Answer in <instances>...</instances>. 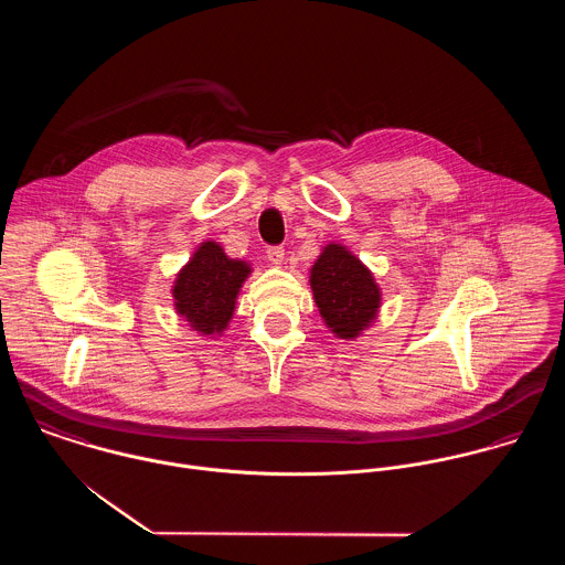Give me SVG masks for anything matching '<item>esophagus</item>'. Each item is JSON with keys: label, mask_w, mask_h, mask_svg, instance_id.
I'll list each match as a JSON object with an SVG mask.
<instances>
[{"label": "esophagus", "mask_w": 565, "mask_h": 565, "mask_svg": "<svg viewBox=\"0 0 565 565\" xmlns=\"http://www.w3.org/2000/svg\"><path fill=\"white\" fill-rule=\"evenodd\" d=\"M265 256L271 265H282L285 263V249L282 247H269Z\"/></svg>", "instance_id": "obj_1"}]
</instances>
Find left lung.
<instances>
[{"label":"left lung","instance_id":"1","mask_svg":"<svg viewBox=\"0 0 565 565\" xmlns=\"http://www.w3.org/2000/svg\"><path fill=\"white\" fill-rule=\"evenodd\" d=\"M309 285L323 323L334 337L354 341L379 320L383 289L348 245H323L309 269Z\"/></svg>","mask_w":565,"mask_h":565}]
</instances>
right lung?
I'll return each instance as SVG.
<instances>
[{
	"mask_svg": "<svg viewBox=\"0 0 565 565\" xmlns=\"http://www.w3.org/2000/svg\"><path fill=\"white\" fill-rule=\"evenodd\" d=\"M249 274L252 263L231 258L213 239L200 243L173 278L175 316L200 337H222L235 316L237 298Z\"/></svg>",
	"mask_w": 565,
	"mask_h": 565,
	"instance_id": "1",
	"label": "right lung"
}]
</instances>
